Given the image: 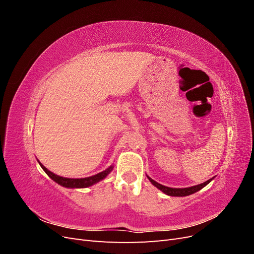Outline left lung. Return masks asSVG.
Instances as JSON below:
<instances>
[{
  "instance_id": "obj_1",
  "label": "left lung",
  "mask_w": 254,
  "mask_h": 254,
  "mask_svg": "<svg viewBox=\"0 0 254 254\" xmlns=\"http://www.w3.org/2000/svg\"><path fill=\"white\" fill-rule=\"evenodd\" d=\"M147 178L149 179V181L153 184V186L157 187L159 190H161L163 191L164 194L166 195H170V196H178V197H183V196H189L190 194H194L196 193V191L200 190L201 189H203L206 184H209L212 180V179H209L207 181L201 183V184H198V186H195V187H190V188H184V189H173V188H168V187H164L162 186V184H160L158 182H156L155 180H152L151 178H149V177L147 176Z\"/></svg>"
}]
</instances>
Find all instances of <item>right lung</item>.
Listing matches in <instances>:
<instances>
[{"label": "right lung", "instance_id": "add662e5", "mask_svg": "<svg viewBox=\"0 0 254 254\" xmlns=\"http://www.w3.org/2000/svg\"><path fill=\"white\" fill-rule=\"evenodd\" d=\"M39 162V161H38ZM40 166L42 167V170L47 173V175L50 177L52 180H54L55 182H57L60 186H63L64 188H71V189H81V188H88L90 186H93L94 183L103 180L105 177L108 175L111 171L113 166H110L107 168L106 171L99 173L97 175L88 177V178H81V179H71V178H64V177L57 176L55 174H53L52 172H50L48 168H45L40 162H39Z\"/></svg>", "mask_w": 254, "mask_h": 254}]
</instances>
